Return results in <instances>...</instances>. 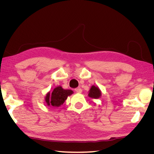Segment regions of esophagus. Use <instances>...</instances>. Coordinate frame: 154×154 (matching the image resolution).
I'll list each match as a JSON object with an SVG mask.
<instances>
[{"label": "esophagus", "mask_w": 154, "mask_h": 154, "mask_svg": "<svg viewBox=\"0 0 154 154\" xmlns=\"http://www.w3.org/2000/svg\"><path fill=\"white\" fill-rule=\"evenodd\" d=\"M75 91H76V92H78V93H81V92H82V90L81 88L78 87V88H75Z\"/></svg>", "instance_id": "obj_1"}]
</instances>
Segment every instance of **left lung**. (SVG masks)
<instances>
[{
  "label": "left lung",
  "mask_w": 154,
  "mask_h": 154,
  "mask_svg": "<svg viewBox=\"0 0 154 154\" xmlns=\"http://www.w3.org/2000/svg\"><path fill=\"white\" fill-rule=\"evenodd\" d=\"M88 96L90 97H91V98H94V99L100 98L101 96V91H100L99 87L97 86L92 85L89 91H88Z\"/></svg>",
  "instance_id": "left-lung-1"
}]
</instances>
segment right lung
<instances>
[{"mask_svg": "<svg viewBox=\"0 0 154 154\" xmlns=\"http://www.w3.org/2000/svg\"><path fill=\"white\" fill-rule=\"evenodd\" d=\"M73 94L72 90L63 89L61 86L54 88L52 93L49 92L46 94L45 101L48 106L58 107L61 106L67 98L69 96Z\"/></svg>", "mask_w": 154, "mask_h": 154, "instance_id": "right-lung-1", "label": "right lung"}]
</instances>
